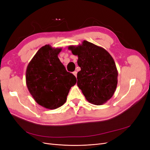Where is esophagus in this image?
Segmentation results:
<instances>
[{"label": "esophagus", "instance_id": "esophagus-1", "mask_svg": "<svg viewBox=\"0 0 150 150\" xmlns=\"http://www.w3.org/2000/svg\"><path fill=\"white\" fill-rule=\"evenodd\" d=\"M72 73H73V74L76 77L77 76V71H74L73 72H72Z\"/></svg>", "mask_w": 150, "mask_h": 150}]
</instances>
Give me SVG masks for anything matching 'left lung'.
Returning a JSON list of instances; mask_svg holds the SVG:
<instances>
[{
	"label": "left lung",
	"mask_w": 150,
	"mask_h": 150,
	"mask_svg": "<svg viewBox=\"0 0 150 150\" xmlns=\"http://www.w3.org/2000/svg\"><path fill=\"white\" fill-rule=\"evenodd\" d=\"M72 54L78 56L77 84L86 100L102 105L114 94L117 84V68L114 59L106 49L83 40L78 46H69Z\"/></svg>",
	"instance_id": "left-lung-1"
}]
</instances>
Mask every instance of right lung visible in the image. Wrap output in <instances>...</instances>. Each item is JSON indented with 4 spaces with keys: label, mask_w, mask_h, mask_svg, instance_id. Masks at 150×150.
<instances>
[{
    "label": "right lung",
    "mask_w": 150,
    "mask_h": 150,
    "mask_svg": "<svg viewBox=\"0 0 150 150\" xmlns=\"http://www.w3.org/2000/svg\"><path fill=\"white\" fill-rule=\"evenodd\" d=\"M62 48L45 45L36 52L26 69V84L35 101L54 110L64 104L76 77L67 72L58 54Z\"/></svg>",
    "instance_id": "obj_1"
}]
</instances>
